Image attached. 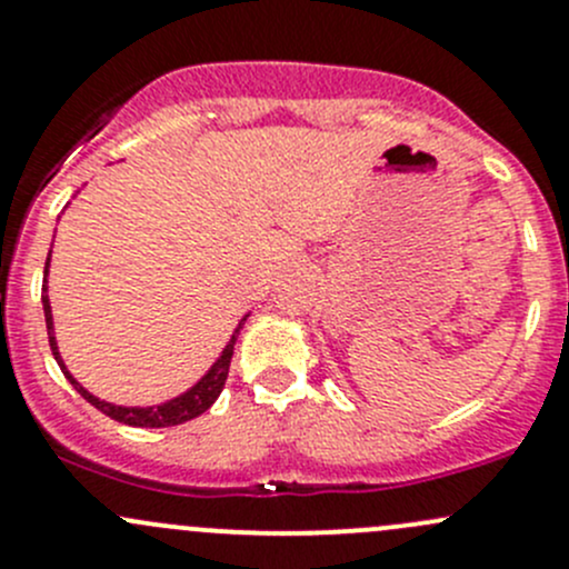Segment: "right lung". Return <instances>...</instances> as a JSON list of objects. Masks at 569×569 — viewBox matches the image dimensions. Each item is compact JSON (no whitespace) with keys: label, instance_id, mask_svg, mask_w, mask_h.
<instances>
[{"label":"right lung","instance_id":"add662e5","mask_svg":"<svg viewBox=\"0 0 569 569\" xmlns=\"http://www.w3.org/2000/svg\"><path fill=\"white\" fill-rule=\"evenodd\" d=\"M49 263H51V250L49 256H46V267H43V291H40V302H43V317H46V332H49V347H51V355H54L57 366L62 369V375H66V380L71 382L73 388H77V393H82L84 399L90 401V405L96 407V410H101L104 416L114 418V421L120 423H129V427H146V429H159V427H178V423L183 421H192V418H198L200 412L209 410L211 405L217 401V396L222 393V388H226V380H228V369H231V358H233V343H237L239 332H242V325L248 321L250 313H244L242 321L237 325V330H233L231 341L226 343V349L220 352V358L211 363V369L206 371L203 377H200L198 382H194L192 388H187L183 393L173 396V399L168 401H159V405H148V407H129V405H112V401H104L99 399V396H93L88 391V388L82 386V382L77 380V377L68 371L66 360H62L60 355V347H57V336H54V317H51V302H49Z\"/></svg>","mask_w":569,"mask_h":569}]
</instances>
